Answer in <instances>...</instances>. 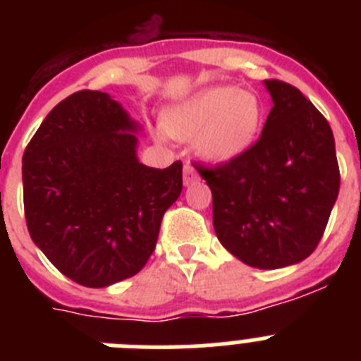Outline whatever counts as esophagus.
<instances>
[{"mask_svg": "<svg viewBox=\"0 0 361 361\" xmlns=\"http://www.w3.org/2000/svg\"><path fill=\"white\" fill-rule=\"evenodd\" d=\"M195 180H197V170L190 164V162H186V164H184V184L188 186V184L195 183Z\"/></svg>", "mask_w": 361, "mask_h": 361, "instance_id": "34e87169", "label": "esophagus"}]
</instances>
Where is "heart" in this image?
<instances>
[{
    "mask_svg": "<svg viewBox=\"0 0 361 361\" xmlns=\"http://www.w3.org/2000/svg\"><path fill=\"white\" fill-rule=\"evenodd\" d=\"M264 108L257 95L242 94L237 86H216L168 114V133L180 139L202 137L209 159L228 161L244 152L257 137Z\"/></svg>",
    "mask_w": 361,
    "mask_h": 361,
    "instance_id": "heart-1",
    "label": "heart"
}]
</instances>
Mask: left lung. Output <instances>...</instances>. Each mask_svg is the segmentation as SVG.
Instances as JSON below:
<instances>
[{
	"mask_svg": "<svg viewBox=\"0 0 361 361\" xmlns=\"http://www.w3.org/2000/svg\"><path fill=\"white\" fill-rule=\"evenodd\" d=\"M273 108L257 141L222 164L197 162L220 244L251 267L279 269L317 250L340 190L329 123L296 86L266 79Z\"/></svg>",
	"mask_w": 361,
	"mask_h": 361,
	"instance_id": "obj_1",
	"label": "left lung"
}]
</instances>
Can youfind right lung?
Returning <instances> with one entry per match:
<instances>
[{
    "instance_id": "1",
    "label": "right lung",
    "mask_w": 361,
    "mask_h": 361,
    "mask_svg": "<svg viewBox=\"0 0 361 361\" xmlns=\"http://www.w3.org/2000/svg\"><path fill=\"white\" fill-rule=\"evenodd\" d=\"M130 130L135 124L110 95L79 90L52 108L25 148L28 233L85 288L137 275L183 191V162L164 170L141 164Z\"/></svg>"
}]
</instances>
